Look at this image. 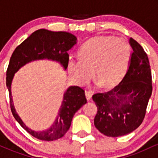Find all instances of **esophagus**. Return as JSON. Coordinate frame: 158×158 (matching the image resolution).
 Returning a JSON list of instances; mask_svg holds the SVG:
<instances>
[{
    "mask_svg": "<svg viewBox=\"0 0 158 158\" xmlns=\"http://www.w3.org/2000/svg\"><path fill=\"white\" fill-rule=\"evenodd\" d=\"M85 97H86L87 100H90L92 97V93L90 91H85Z\"/></svg>",
    "mask_w": 158,
    "mask_h": 158,
    "instance_id": "esophagus-1",
    "label": "esophagus"
}]
</instances>
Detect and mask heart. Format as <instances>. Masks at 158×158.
I'll return each instance as SVG.
<instances>
[{"label":"heart","mask_w":158,"mask_h":158,"mask_svg":"<svg viewBox=\"0 0 158 158\" xmlns=\"http://www.w3.org/2000/svg\"><path fill=\"white\" fill-rule=\"evenodd\" d=\"M80 58H70L68 70L79 85L96 79L103 88L117 85L126 74L131 58V47L122 38L97 36L89 40L79 52Z\"/></svg>","instance_id":"obj_1"}]
</instances>
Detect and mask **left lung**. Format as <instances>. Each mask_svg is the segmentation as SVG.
Masks as SVG:
<instances>
[{
    "label": "left lung",
    "instance_id": "left-lung-1",
    "mask_svg": "<svg viewBox=\"0 0 158 158\" xmlns=\"http://www.w3.org/2000/svg\"><path fill=\"white\" fill-rule=\"evenodd\" d=\"M129 44L133 52L123 80L110 91L92 97L97 107L94 126L108 137H120L137 129L144 119L152 96V72L147 54L132 38Z\"/></svg>",
    "mask_w": 158,
    "mask_h": 158
}]
</instances>
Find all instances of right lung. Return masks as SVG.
<instances>
[{
  "label": "right lung",
  "mask_w": 158,
  "mask_h": 158,
  "mask_svg": "<svg viewBox=\"0 0 158 158\" xmlns=\"http://www.w3.org/2000/svg\"><path fill=\"white\" fill-rule=\"evenodd\" d=\"M77 37L70 32H52L40 29L32 32L18 46L11 56L6 71V82L10 94L11 110L17 122L35 138L52 141L62 137L70 128L74 114L86 104L85 91L78 86L69 87L64 93L60 108L51 126L43 131H35L27 127L16 112L11 91L14 76L27 63L43 59L59 62L65 70L68 66V52L77 44Z\"/></svg>",
  "instance_id": "add662e5"
}]
</instances>
